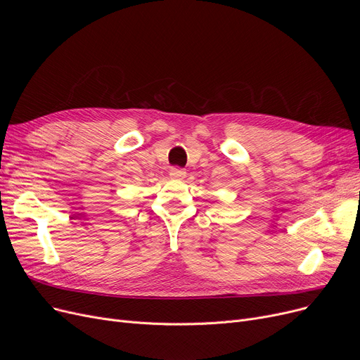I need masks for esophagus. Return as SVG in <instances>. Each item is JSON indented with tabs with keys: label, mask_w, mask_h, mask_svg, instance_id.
Listing matches in <instances>:
<instances>
[{
	"label": "esophagus",
	"mask_w": 360,
	"mask_h": 360,
	"mask_svg": "<svg viewBox=\"0 0 360 360\" xmlns=\"http://www.w3.org/2000/svg\"><path fill=\"white\" fill-rule=\"evenodd\" d=\"M169 176L172 178V179H175V181H181V179H184L186 176V172H185L184 169L172 167V169H170V172H169Z\"/></svg>",
	"instance_id": "1"
}]
</instances>
